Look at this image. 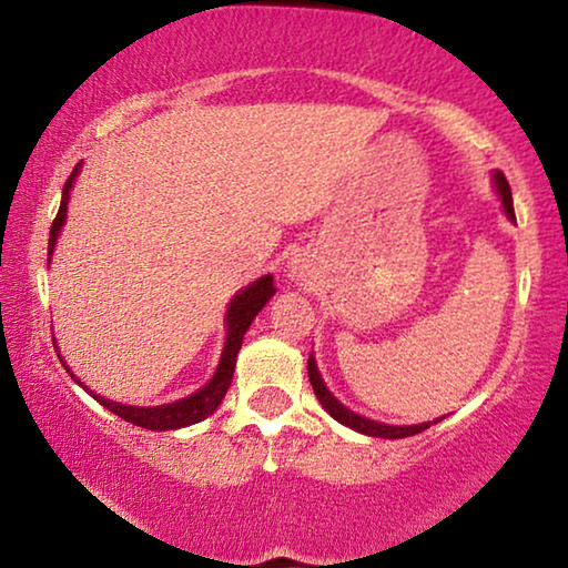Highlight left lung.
<instances>
[{
	"label": "left lung",
	"mask_w": 568,
	"mask_h": 568,
	"mask_svg": "<svg viewBox=\"0 0 568 568\" xmlns=\"http://www.w3.org/2000/svg\"><path fill=\"white\" fill-rule=\"evenodd\" d=\"M496 182V190L498 195H501V203L508 220H516L514 215V200H511V187H508V182L504 178V172H496L494 175ZM307 378H311V386L315 390V396L323 403V408L331 413V416L343 423V426H348L353 430H358V434L365 436H376V438H408V436H416L420 430H426L430 423H420V426H386V423H378V420H371V418H363L358 413H353L343 406V403L333 396V393L325 388V383L318 373V365H315V358L311 353V358H307ZM440 418H436L434 423H438Z\"/></svg>",
	"instance_id": "8db88e82"
}]
</instances>
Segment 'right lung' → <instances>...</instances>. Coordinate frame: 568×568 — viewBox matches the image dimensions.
Masks as SVG:
<instances>
[{
	"mask_svg": "<svg viewBox=\"0 0 568 568\" xmlns=\"http://www.w3.org/2000/svg\"><path fill=\"white\" fill-rule=\"evenodd\" d=\"M77 172H80V165L72 170L70 180H67L64 187H62V203H60V210H57V217H54V223L50 227V247H47L50 257H52V250L57 245V237H60V230H62L64 220H67V200H70V190H72V182L77 178ZM273 295H275L273 275H263L261 281L247 285L245 291H240L233 297V303H230V307H227V318H225V325H227L225 348H223V355H220V365H217L215 376L210 378V383H205V386L200 388L197 393H192V396L182 398V400L168 403V406L140 408V406H128V403L108 400L104 396H100V393L84 388L82 383L72 376L70 368H67V363H64V368L77 383H80L84 390L90 393L94 400L102 403V406L112 410L114 416H120L128 423H132V426L148 428V430H175V428L192 426V423L205 420L210 413H215V408L220 406V403H223L225 393L230 388V381H233L235 358H237L240 345H243V335L250 328V323L255 321V315L263 311L265 303L271 301ZM54 348H57V345H54Z\"/></svg>",
	"mask_w": 568,
	"mask_h": 568,
	"instance_id": "add662e5",
	"label": "right lung"
}]
</instances>
